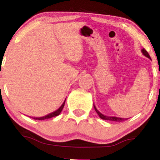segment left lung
Returning <instances> with one entry per match:
<instances>
[{"instance_id":"8db88e82","label":"left lung","mask_w":160,"mask_h":160,"mask_svg":"<svg viewBox=\"0 0 160 160\" xmlns=\"http://www.w3.org/2000/svg\"><path fill=\"white\" fill-rule=\"evenodd\" d=\"M141 52H142L143 54L145 56L148 57V58H150V55L148 54V52H147V50L145 49H141ZM94 108L95 110V111H96V113H98L99 117H100L101 119H102V120H111V121H116V122H122V121H125L127 119H125V118H120V117H108V116H104V114H102V113H101L100 112H99L98 110L96 109V108H95V106L94 105Z\"/></svg>"}]
</instances>
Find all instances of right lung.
<instances>
[{
	"label": "right lung",
	"instance_id": "obj_1",
	"mask_svg": "<svg viewBox=\"0 0 160 160\" xmlns=\"http://www.w3.org/2000/svg\"><path fill=\"white\" fill-rule=\"evenodd\" d=\"M65 101L64 102V103L62 104V106L58 108V110H56V111L52 112V113H49L48 115H46L44 117H32L33 119H34V120H46V119H49V118H52V117H56V116L59 115L60 113H61L62 109H63L64 106H65Z\"/></svg>",
	"mask_w": 160,
	"mask_h": 160
}]
</instances>
